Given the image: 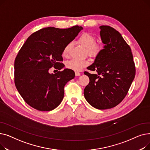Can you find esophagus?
Instances as JSON below:
<instances>
[{
	"label": "esophagus",
	"mask_w": 150,
	"mask_h": 150,
	"mask_svg": "<svg viewBox=\"0 0 150 150\" xmlns=\"http://www.w3.org/2000/svg\"><path fill=\"white\" fill-rule=\"evenodd\" d=\"M75 75H76V76H80V75H81V74H80V72H76H76H75Z\"/></svg>",
	"instance_id": "esophagus-1"
}]
</instances>
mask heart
Instances as JSON below:
<instances>
[{
  "instance_id": "heart-1",
  "label": "heart",
  "mask_w": 150,
  "mask_h": 150,
  "mask_svg": "<svg viewBox=\"0 0 150 150\" xmlns=\"http://www.w3.org/2000/svg\"><path fill=\"white\" fill-rule=\"evenodd\" d=\"M78 41L86 49H87L88 54L91 56H95L98 53L99 50L98 47L96 45H94L96 40L91 34L89 33H83L78 38ZM71 46H72V42H69L65 45L62 51L64 56H67L68 54ZM89 64V61L88 59H72L67 62L66 66L70 69L75 71H80L83 68L88 66Z\"/></svg>"
}]
</instances>
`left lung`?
Wrapping results in <instances>:
<instances>
[{"label":"left lung","instance_id":"obj_1","mask_svg":"<svg viewBox=\"0 0 150 150\" xmlns=\"http://www.w3.org/2000/svg\"><path fill=\"white\" fill-rule=\"evenodd\" d=\"M100 29L105 45L93 64L87 67L97 74L84 72L90 81L84 95L93 108L107 109L119 105L127 96L136 69L130 47L119 31L108 25H101Z\"/></svg>","mask_w":150,"mask_h":150}]
</instances>
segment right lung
<instances>
[{
	"label": "right lung",
	"instance_id": "obj_1",
	"mask_svg": "<svg viewBox=\"0 0 150 150\" xmlns=\"http://www.w3.org/2000/svg\"><path fill=\"white\" fill-rule=\"evenodd\" d=\"M78 25L61 29L47 27L31 35L14 61V83L26 103L38 111H49L64 98V88L75 77L72 69L50 74L53 66L58 70L64 64L62 54L65 45L83 30Z\"/></svg>",
	"mask_w": 150,
	"mask_h": 150
}]
</instances>
